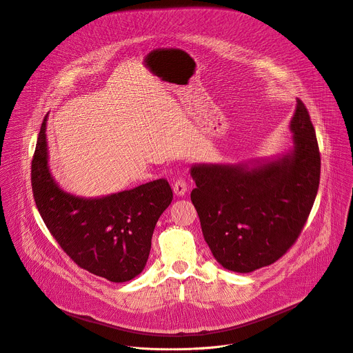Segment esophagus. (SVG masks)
I'll return each instance as SVG.
<instances>
[{
    "instance_id": "esophagus-1",
    "label": "esophagus",
    "mask_w": 353,
    "mask_h": 353,
    "mask_svg": "<svg viewBox=\"0 0 353 353\" xmlns=\"http://www.w3.org/2000/svg\"><path fill=\"white\" fill-rule=\"evenodd\" d=\"M186 192H188V182H186V179L178 178V179L175 181V183H174V193H175L176 196L182 197V196L186 194Z\"/></svg>"
}]
</instances>
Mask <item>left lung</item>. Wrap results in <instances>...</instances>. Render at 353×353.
Instances as JSON below:
<instances>
[{"label":"left lung","instance_id":"left-lung-1","mask_svg":"<svg viewBox=\"0 0 353 353\" xmlns=\"http://www.w3.org/2000/svg\"><path fill=\"white\" fill-rule=\"evenodd\" d=\"M294 150L259 165L197 164L190 197L202 235L223 268L249 273L281 258L296 242L315 201L321 156L308 110L298 99Z\"/></svg>","mask_w":353,"mask_h":353}]
</instances>
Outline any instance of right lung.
<instances>
[{"mask_svg": "<svg viewBox=\"0 0 353 353\" xmlns=\"http://www.w3.org/2000/svg\"><path fill=\"white\" fill-rule=\"evenodd\" d=\"M45 117L31 164L37 208L61 249L81 269L112 283L143 272L160 214L172 201L167 179L101 199H81L63 192L48 164Z\"/></svg>", "mask_w": 353, "mask_h": 353, "instance_id": "add662e5", "label": "right lung"}]
</instances>
